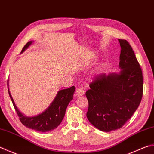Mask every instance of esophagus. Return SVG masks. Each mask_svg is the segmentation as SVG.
Wrapping results in <instances>:
<instances>
[{
	"label": "esophagus",
	"instance_id": "esophagus-1",
	"mask_svg": "<svg viewBox=\"0 0 154 154\" xmlns=\"http://www.w3.org/2000/svg\"><path fill=\"white\" fill-rule=\"evenodd\" d=\"M85 93V91L83 88H78L76 89V94L78 96H82Z\"/></svg>",
	"mask_w": 154,
	"mask_h": 154
}]
</instances>
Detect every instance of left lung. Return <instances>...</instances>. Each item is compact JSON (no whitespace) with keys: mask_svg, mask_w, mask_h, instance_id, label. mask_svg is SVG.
<instances>
[{"mask_svg":"<svg viewBox=\"0 0 154 154\" xmlns=\"http://www.w3.org/2000/svg\"><path fill=\"white\" fill-rule=\"evenodd\" d=\"M121 45L119 73L97 75L86 92V117L97 129L109 132L122 127L138 108L143 92L141 68L131 45Z\"/></svg>","mask_w":154,"mask_h":154,"instance_id":"1","label":"left lung"}]
</instances>
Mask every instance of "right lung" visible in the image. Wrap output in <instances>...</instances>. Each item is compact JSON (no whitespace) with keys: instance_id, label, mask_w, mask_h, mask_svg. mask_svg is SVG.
Listing matches in <instances>:
<instances>
[{"instance_id":"right-lung-1","label":"right lung","mask_w":154,"mask_h":154,"mask_svg":"<svg viewBox=\"0 0 154 154\" xmlns=\"http://www.w3.org/2000/svg\"><path fill=\"white\" fill-rule=\"evenodd\" d=\"M31 43L32 42H29L23 47L21 53L31 44ZM7 85L8 86V82ZM8 91L17 115H18L21 123L28 128L35 130V131L47 132L56 129L62 122V119L64 117L66 108H67L69 103L73 99L75 87L72 86L70 88L60 91L57 92L56 97L55 98L54 100L48 107V109L42 114L33 117H25L19 112L14 103L9 90H8Z\"/></svg>"}]
</instances>
